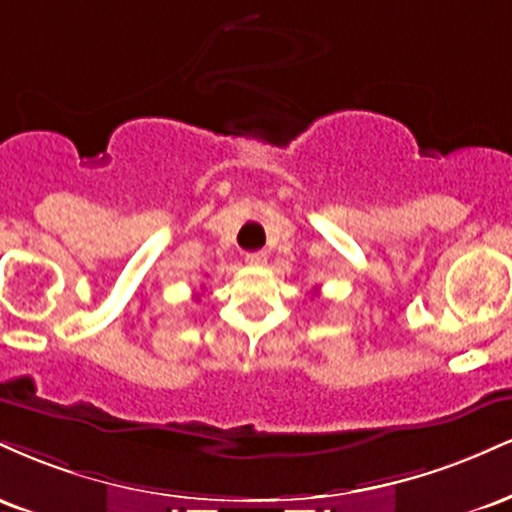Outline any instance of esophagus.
Segmentation results:
<instances>
[{
	"label": "esophagus",
	"mask_w": 512,
	"mask_h": 512,
	"mask_svg": "<svg viewBox=\"0 0 512 512\" xmlns=\"http://www.w3.org/2000/svg\"><path fill=\"white\" fill-rule=\"evenodd\" d=\"M245 260H248V264H255V267H260V264H267V252H264V250L248 252V255H245Z\"/></svg>",
	"instance_id": "esophagus-1"
}]
</instances>
